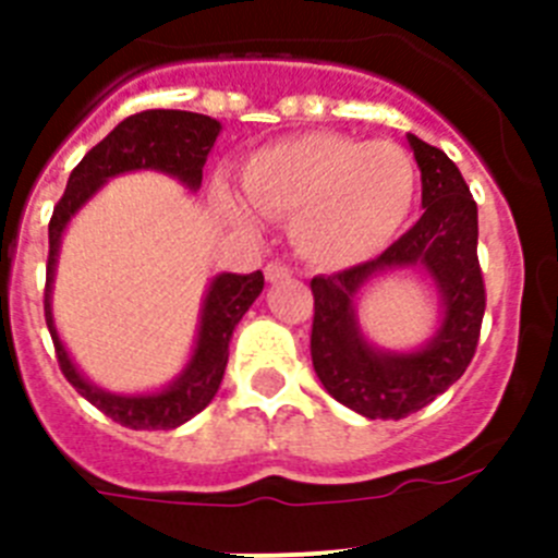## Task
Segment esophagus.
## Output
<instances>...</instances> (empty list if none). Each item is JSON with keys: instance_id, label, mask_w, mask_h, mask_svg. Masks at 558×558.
Listing matches in <instances>:
<instances>
[{"instance_id": "1", "label": "esophagus", "mask_w": 558, "mask_h": 558, "mask_svg": "<svg viewBox=\"0 0 558 558\" xmlns=\"http://www.w3.org/2000/svg\"><path fill=\"white\" fill-rule=\"evenodd\" d=\"M293 274V270H290V265H284V263H268L265 265V279H268V282H279V279H288V276Z\"/></svg>"}]
</instances>
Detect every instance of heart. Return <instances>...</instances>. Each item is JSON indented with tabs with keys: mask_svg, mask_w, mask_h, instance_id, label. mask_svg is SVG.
I'll return each instance as SVG.
<instances>
[{
	"mask_svg": "<svg viewBox=\"0 0 558 558\" xmlns=\"http://www.w3.org/2000/svg\"><path fill=\"white\" fill-rule=\"evenodd\" d=\"M248 204L268 218H293L295 251L318 268H349L391 243L416 201L411 153L391 142L343 133H302L256 150L243 167ZM220 206L236 223L254 215L220 190Z\"/></svg>",
	"mask_w": 558,
	"mask_h": 558,
	"instance_id": "heart-1",
	"label": "heart"
}]
</instances>
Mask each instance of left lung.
<instances>
[{
	"instance_id": "8db88e82",
	"label": "left lung",
	"mask_w": 558,
	"mask_h": 558,
	"mask_svg": "<svg viewBox=\"0 0 558 558\" xmlns=\"http://www.w3.org/2000/svg\"><path fill=\"white\" fill-rule=\"evenodd\" d=\"M422 170L425 215L377 259L332 276H315L310 352L313 368L340 405L366 418H405L430 405L461 379L481 338L486 288L477 263V206L456 161L445 150L408 133ZM422 264L434 276L446 318L425 350L379 353L356 329L353 299L372 275Z\"/></svg>"
}]
</instances>
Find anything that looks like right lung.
I'll use <instances>...</instances> for the list:
<instances>
[{
	"label": "right lung",
	"mask_w": 558,
	"mask_h": 558,
	"mask_svg": "<svg viewBox=\"0 0 558 558\" xmlns=\"http://www.w3.org/2000/svg\"><path fill=\"white\" fill-rule=\"evenodd\" d=\"M220 122L192 111H172V108H150V111L133 113L128 120L97 142L72 170L66 181V192L49 218V256H47V288H44V318L49 335L56 343L58 366L63 377L75 386L81 397H86L97 411L108 418L120 422L131 430H172V427L190 422L195 413L209 405L223 379L229 363V340L254 299L263 293V270L254 274H220L211 279L209 293L204 299L201 313L198 343L181 377L170 388L159 393H108L92 386L77 366L69 360L61 338H58L49 293H52V276H56L58 248L61 234L77 209L86 204L108 179L131 170H159L179 179L190 190H198L204 179V165L211 145L218 140Z\"/></svg>",
	"instance_id": "right-lung-1"
}]
</instances>
